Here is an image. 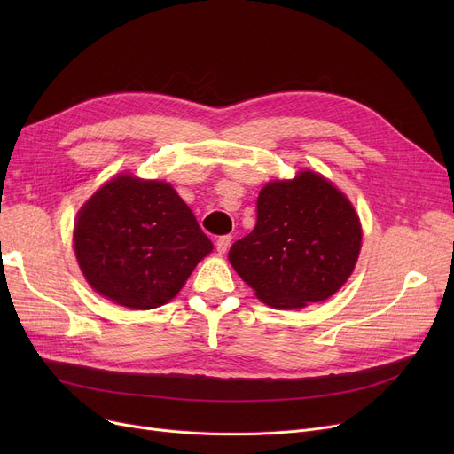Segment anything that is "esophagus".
I'll return each instance as SVG.
<instances>
[{
    "label": "esophagus",
    "instance_id": "esophagus-1",
    "mask_svg": "<svg viewBox=\"0 0 454 454\" xmlns=\"http://www.w3.org/2000/svg\"><path fill=\"white\" fill-rule=\"evenodd\" d=\"M230 243H231V235H223V237H219L217 243H215V247H217L219 254H224L230 247Z\"/></svg>",
    "mask_w": 454,
    "mask_h": 454
}]
</instances>
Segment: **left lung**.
Instances as JSON below:
<instances>
[{
    "label": "left lung",
    "instance_id": "obj_1",
    "mask_svg": "<svg viewBox=\"0 0 454 454\" xmlns=\"http://www.w3.org/2000/svg\"><path fill=\"white\" fill-rule=\"evenodd\" d=\"M363 228L348 197L315 171L259 191L255 228L235 241V272L274 309H301L335 294L361 254Z\"/></svg>",
    "mask_w": 454,
    "mask_h": 454
}]
</instances>
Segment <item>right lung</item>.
<instances>
[{"instance_id": "obj_1", "label": "right lung", "mask_w": 454, "mask_h": 454, "mask_svg": "<svg viewBox=\"0 0 454 454\" xmlns=\"http://www.w3.org/2000/svg\"><path fill=\"white\" fill-rule=\"evenodd\" d=\"M74 248L95 293L145 311L173 300L213 245L171 184L119 175L81 207Z\"/></svg>"}]
</instances>
